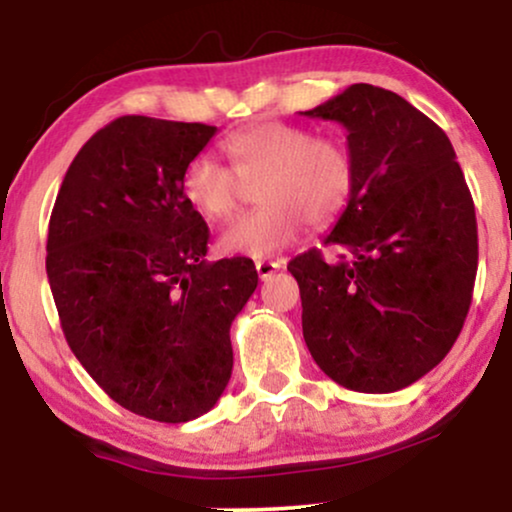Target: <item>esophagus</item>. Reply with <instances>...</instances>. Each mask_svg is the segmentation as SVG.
<instances>
[{
	"label": "esophagus",
	"instance_id": "obj_1",
	"mask_svg": "<svg viewBox=\"0 0 512 512\" xmlns=\"http://www.w3.org/2000/svg\"><path fill=\"white\" fill-rule=\"evenodd\" d=\"M284 267V262L281 260H257L255 262V269H257V276L260 279H269L274 272H279V269Z\"/></svg>",
	"mask_w": 512,
	"mask_h": 512
}]
</instances>
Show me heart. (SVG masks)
<instances>
[{"label": "heart", "mask_w": 512, "mask_h": 512, "mask_svg": "<svg viewBox=\"0 0 512 512\" xmlns=\"http://www.w3.org/2000/svg\"><path fill=\"white\" fill-rule=\"evenodd\" d=\"M231 168L197 156L182 170V197L211 223L231 219L255 187L252 214L226 228L219 248L228 255L269 257L301 236L305 221L330 226L356 187L349 149L291 122H257L223 142Z\"/></svg>", "instance_id": "b5f03b06"}]
</instances>
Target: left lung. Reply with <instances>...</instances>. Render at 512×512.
I'll list each match as a JSON object with an SVG mask.
<instances>
[{
	"instance_id": "8db88e82",
	"label": "left lung",
	"mask_w": 512,
	"mask_h": 512,
	"mask_svg": "<svg viewBox=\"0 0 512 512\" xmlns=\"http://www.w3.org/2000/svg\"><path fill=\"white\" fill-rule=\"evenodd\" d=\"M303 115L346 129L356 166L349 204L325 238L293 257L303 337L334 383L402 390L448 356L477 279V216L455 149L397 93L354 84Z\"/></svg>"
}]
</instances>
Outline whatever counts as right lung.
I'll return each mask as SVG.
<instances>
[{"mask_svg":"<svg viewBox=\"0 0 512 512\" xmlns=\"http://www.w3.org/2000/svg\"><path fill=\"white\" fill-rule=\"evenodd\" d=\"M216 127L125 115L98 129L50 216L48 279L62 332L120 407L185 424L219 402L231 322L257 289L248 257L207 262L209 226L182 170Z\"/></svg>","mask_w":512,"mask_h":512,"instance_id":"right-lung-1","label":"right lung"}]
</instances>
